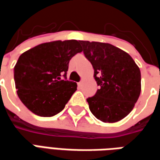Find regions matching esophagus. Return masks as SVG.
<instances>
[{
  "label": "esophagus",
  "mask_w": 160,
  "mask_h": 160,
  "mask_svg": "<svg viewBox=\"0 0 160 160\" xmlns=\"http://www.w3.org/2000/svg\"><path fill=\"white\" fill-rule=\"evenodd\" d=\"M81 86H82V82L80 81V82H79V83H78V87H81Z\"/></svg>",
  "instance_id": "obj_1"
}]
</instances>
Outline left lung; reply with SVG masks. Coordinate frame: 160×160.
<instances>
[{
  "label": "left lung",
  "instance_id": "left-lung-1",
  "mask_svg": "<svg viewBox=\"0 0 160 160\" xmlns=\"http://www.w3.org/2000/svg\"><path fill=\"white\" fill-rule=\"evenodd\" d=\"M99 89L87 98L95 118L116 122L129 114L141 93V71L128 53L110 43L80 41Z\"/></svg>",
  "mask_w": 160,
  "mask_h": 160
}]
</instances>
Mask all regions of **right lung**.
<instances>
[{
	"label": "right lung",
	"mask_w": 160,
	"mask_h": 160,
	"mask_svg": "<svg viewBox=\"0 0 160 160\" xmlns=\"http://www.w3.org/2000/svg\"><path fill=\"white\" fill-rule=\"evenodd\" d=\"M82 51L77 40L44 42L24 52L16 63L13 75L17 93L34 114L53 117L62 111L77 90L67 80L71 58Z\"/></svg>",
	"instance_id": "1"
}]
</instances>
